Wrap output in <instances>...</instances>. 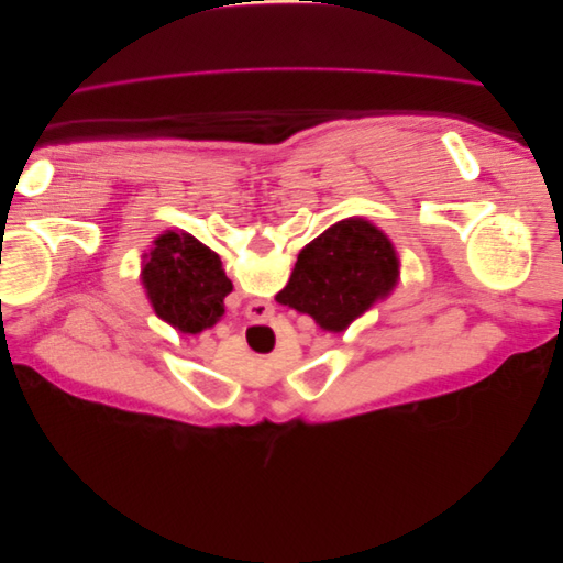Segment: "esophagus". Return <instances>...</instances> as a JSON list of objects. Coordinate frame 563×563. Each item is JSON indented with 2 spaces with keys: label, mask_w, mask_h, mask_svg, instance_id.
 Masks as SVG:
<instances>
[{
  "label": "esophagus",
  "mask_w": 563,
  "mask_h": 563,
  "mask_svg": "<svg viewBox=\"0 0 563 563\" xmlns=\"http://www.w3.org/2000/svg\"><path fill=\"white\" fill-rule=\"evenodd\" d=\"M258 305H265V310H263V312H265V314H272V308H269L267 302H258ZM253 314H255V312H253ZM265 314H263V317H265Z\"/></svg>",
  "instance_id": "esophagus-1"
}]
</instances>
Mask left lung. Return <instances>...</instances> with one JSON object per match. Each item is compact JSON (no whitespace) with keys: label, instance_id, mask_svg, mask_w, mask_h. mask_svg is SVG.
I'll list each match as a JSON object with an SVG mask.
<instances>
[{"label":"left lung","instance_id":"8db88e82","mask_svg":"<svg viewBox=\"0 0 563 563\" xmlns=\"http://www.w3.org/2000/svg\"><path fill=\"white\" fill-rule=\"evenodd\" d=\"M397 279L399 258L385 232L364 218H347L298 253L277 302L310 314L323 331L340 333L387 298Z\"/></svg>","mask_w":563,"mask_h":563}]
</instances>
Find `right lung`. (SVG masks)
<instances>
[{"instance_id":"add662e5","label":"right lung","mask_w":563,"mask_h":563,"mask_svg":"<svg viewBox=\"0 0 563 563\" xmlns=\"http://www.w3.org/2000/svg\"><path fill=\"white\" fill-rule=\"evenodd\" d=\"M143 286L157 317L180 333H201L225 314L232 282L218 253L192 234L168 230L145 255Z\"/></svg>"}]
</instances>
